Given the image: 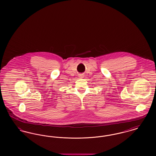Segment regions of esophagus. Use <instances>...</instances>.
<instances>
[{"label": "esophagus", "mask_w": 156, "mask_h": 156, "mask_svg": "<svg viewBox=\"0 0 156 156\" xmlns=\"http://www.w3.org/2000/svg\"><path fill=\"white\" fill-rule=\"evenodd\" d=\"M81 76L82 78V76H82V75H81Z\"/></svg>", "instance_id": "34e87169"}]
</instances>
